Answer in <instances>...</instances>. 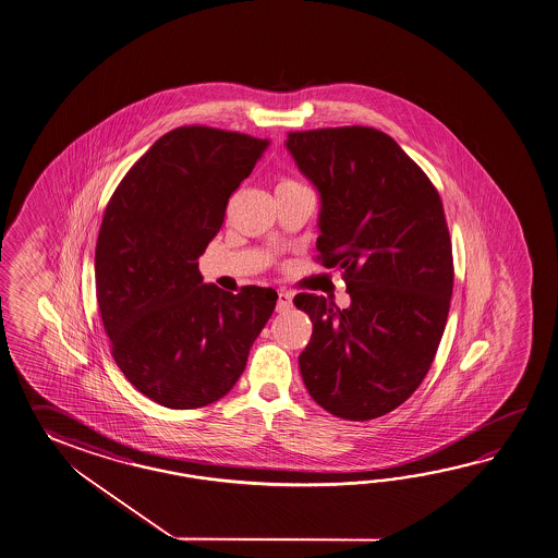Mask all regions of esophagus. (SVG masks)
I'll return each mask as SVG.
<instances>
[{
  "label": "esophagus",
  "instance_id": "1",
  "mask_svg": "<svg viewBox=\"0 0 558 558\" xmlns=\"http://www.w3.org/2000/svg\"><path fill=\"white\" fill-rule=\"evenodd\" d=\"M292 307V296L288 294V292H278V304H276V310L278 312H288Z\"/></svg>",
  "mask_w": 558,
  "mask_h": 558
}]
</instances>
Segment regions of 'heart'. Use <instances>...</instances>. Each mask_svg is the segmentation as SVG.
Instances as JSON below:
<instances>
[{"instance_id": "obj_1", "label": "heart", "mask_w": 558, "mask_h": 558, "mask_svg": "<svg viewBox=\"0 0 558 558\" xmlns=\"http://www.w3.org/2000/svg\"><path fill=\"white\" fill-rule=\"evenodd\" d=\"M280 184H292V181H282Z\"/></svg>"}]
</instances>
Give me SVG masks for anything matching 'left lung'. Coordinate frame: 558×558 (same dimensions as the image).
Returning a JSON list of instances; mask_svg holds the SVG:
<instances>
[{
	"label": "left lung",
	"mask_w": 558,
	"mask_h": 558,
	"mask_svg": "<svg viewBox=\"0 0 558 558\" xmlns=\"http://www.w3.org/2000/svg\"><path fill=\"white\" fill-rule=\"evenodd\" d=\"M319 193L318 260L341 270L352 304L298 294L314 331L300 353L307 393L336 417L376 420L420 387L444 336L453 254L427 174L372 126L288 133Z\"/></svg>",
	"instance_id": "1"
}]
</instances>
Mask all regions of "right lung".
Listing matches in <instances>:
<instances>
[{
    "instance_id": "right-lung-1",
    "label": "right lung",
    "mask_w": 558,
    "mask_h": 558,
    "mask_svg": "<svg viewBox=\"0 0 558 558\" xmlns=\"http://www.w3.org/2000/svg\"><path fill=\"white\" fill-rule=\"evenodd\" d=\"M270 145L213 126H179L131 167L105 208L95 286L114 362L171 410L225 398L272 316V288L205 284L198 258L230 194Z\"/></svg>"
}]
</instances>
